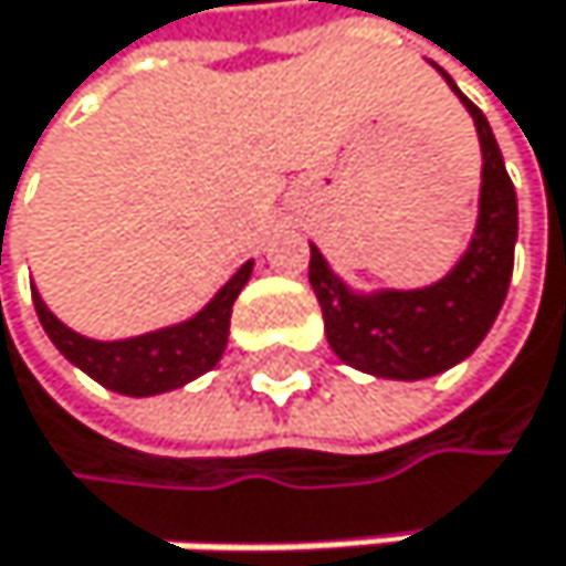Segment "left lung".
I'll list each match as a JSON object with an SVG mask.
<instances>
[{
    "label": "left lung",
    "mask_w": 566,
    "mask_h": 566,
    "mask_svg": "<svg viewBox=\"0 0 566 566\" xmlns=\"http://www.w3.org/2000/svg\"><path fill=\"white\" fill-rule=\"evenodd\" d=\"M441 77L472 115L482 148L479 220L459 264L424 289L356 292L308 244V281L322 305L325 339L346 366L384 380H428L469 359L492 329L513 277L520 223L513 179L485 115L444 71Z\"/></svg>",
    "instance_id": "1"
}]
</instances>
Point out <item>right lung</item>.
I'll return each instance as SVG.
<instances>
[{
  "mask_svg": "<svg viewBox=\"0 0 566 566\" xmlns=\"http://www.w3.org/2000/svg\"><path fill=\"white\" fill-rule=\"evenodd\" d=\"M251 271H254V261L237 268V274L192 318L166 325V329H156V333L112 339V343L87 339L74 333L71 325H63L46 308L36 289H33V305L50 343L77 369H84L91 380L125 397H156V394L186 387L189 380L203 377L207 369L220 363L227 349V336H230L233 302L248 285Z\"/></svg>",
  "mask_w": 566,
  "mask_h": 566,
  "instance_id": "1",
  "label": "right lung"
}]
</instances>
